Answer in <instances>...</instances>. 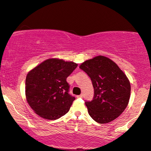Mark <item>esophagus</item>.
Returning a JSON list of instances; mask_svg holds the SVG:
<instances>
[{
    "mask_svg": "<svg viewBox=\"0 0 151 151\" xmlns=\"http://www.w3.org/2000/svg\"><path fill=\"white\" fill-rule=\"evenodd\" d=\"M82 97H83V95L81 94V95H77V98H82Z\"/></svg>",
    "mask_w": 151,
    "mask_h": 151,
    "instance_id": "obj_1",
    "label": "esophagus"
}]
</instances>
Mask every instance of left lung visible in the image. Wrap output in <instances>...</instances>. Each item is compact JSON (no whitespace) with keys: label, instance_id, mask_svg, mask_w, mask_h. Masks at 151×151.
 <instances>
[{"label":"left lung","instance_id":"8db88e82","mask_svg":"<svg viewBox=\"0 0 151 151\" xmlns=\"http://www.w3.org/2000/svg\"><path fill=\"white\" fill-rule=\"evenodd\" d=\"M79 68L92 81L94 97L86 102L91 117L100 124L110 123L124 111L130 98L128 78L107 57L95 56L80 65Z\"/></svg>","mask_w":151,"mask_h":151}]
</instances>
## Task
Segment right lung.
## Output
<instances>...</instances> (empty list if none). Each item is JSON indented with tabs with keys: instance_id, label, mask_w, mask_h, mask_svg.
I'll return each mask as SVG.
<instances>
[{
	"instance_id": "add662e5",
	"label": "right lung",
	"mask_w": 151,
	"mask_h": 151,
	"mask_svg": "<svg viewBox=\"0 0 151 151\" xmlns=\"http://www.w3.org/2000/svg\"><path fill=\"white\" fill-rule=\"evenodd\" d=\"M78 65L49 58L27 74L26 100L35 113L47 120H56L69 111L74 97L70 95L67 77Z\"/></svg>"
}]
</instances>
